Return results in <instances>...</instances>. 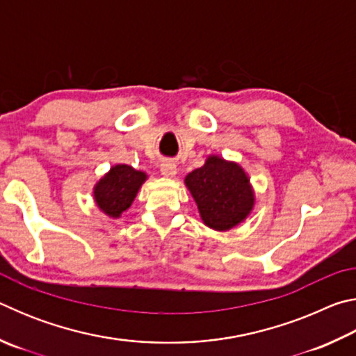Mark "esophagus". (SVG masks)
<instances>
[{"mask_svg": "<svg viewBox=\"0 0 356 356\" xmlns=\"http://www.w3.org/2000/svg\"><path fill=\"white\" fill-rule=\"evenodd\" d=\"M160 171L165 177H174V176H176V172H177V168H176V163H174L172 160H165L160 166Z\"/></svg>", "mask_w": 356, "mask_h": 356, "instance_id": "34e87169", "label": "esophagus"}]
</instances>
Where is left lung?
I'll return each mask as SVG.
<instances>
[{
	"instance_id": "8db88e82",
	"label": "left lung",
	"mask_w": 356,
	"mask_h": 356,
	"mask_svg": "<svg viewBox=\"0 0 356 356\" xmlns=\"http://www.w3.org/2000/svg\"><path fill=\"white\" fill-rule=\"evenodd\" d=\"M185 184L209 227L226 231L251 212L252 196L250 180L242 168L218 156H209L206 165L190 172Z\"/></svg>"
}]
</instances>
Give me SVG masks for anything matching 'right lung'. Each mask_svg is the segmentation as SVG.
Instances as JSON below:
<instances>
[{"mask_svg": "<svg viewBox=\"0 0 356 356\" xmlns=\"http://www.w3.org/2000/svg\"><path fill=\"white\" fill-rule=\"evenodd\" d=\"M144 180V172L136 171L129 165H116L95 185V202L106 215L118 218L134 202Z\"/></svg>", "mask_w": 356, "mask_h": 356, "instance_id": "1", "label": "right lung"}]
</instances>
